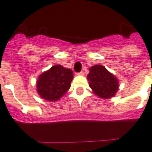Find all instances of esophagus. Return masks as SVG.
<instances>
[{
    "instance_id": "esophagus-1",
    "label": "esophagus",
    "mask_w": 152,
    "mask_h": 152,
    "mask_svg": "<svg viewBox=\"0 0 152 152\" xmlns=\"http://www.w3.org/2000/svg\"><path fill=\"white\" fill-rule=\"evenodd\" d=\"M77 75H79V76H84V72H80L77 73Z\"/></svg>"
}]
</instances>
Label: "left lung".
Masks as SVG:
<instances>
[{
  "mask_svg": "<svg viewBox=\"0 0 152 152\" xmlns=\"http://www.w3.org/2000/svg\"><path fill=\"white\" fill-rule=\"evenodd\" d=\"M87 79L92 91L102 99L115 96L119 90V80L101 64L91 66Z\"/></svg>",
  "mask_w": 152,
  "mask_h": 152,
  "instance_id": "obj_1",
  "label": "left lung"
}]
</instances>
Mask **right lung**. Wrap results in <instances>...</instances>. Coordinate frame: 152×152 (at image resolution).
I'll use <instances>...</instances> for the list:
<instances>
[{
    "label": "right lung",
    "instance_id": "obj_1",
    "mask_svg": "<svg viewBox=\"0 0 152 152\" xmlns=\"http://www.w3.org/2000/svg\"><path fill=\"white\" fill-rule=\"evenodd\" d=\"M72 79L73 72L70 68L56 64L38 76L37 91L42 99L57 101L69 90Z\"/></svg>",
    "mask_w": 152,
    "mask_h": 152
}]
</instances>
